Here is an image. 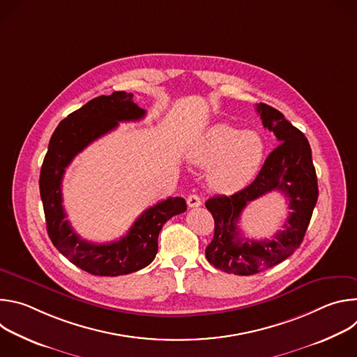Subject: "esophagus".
<instances>
[{
  "instance_id": "1",
  "label": "esophagus",
  "mask_w": 357,
  "mask_h": 357,
  "mask_svg": "<svg viewBox=\"0 0 357 357\" xmlns=\"http://www.w3.org/2000/svg\"><path fill=\"white\" fill-rule=\"evenodd\" d=\"M186 203H188L189 208H197V206L202 205V200L197 195H189L188 199H186Z\"/></svg>"
}]
</instances>
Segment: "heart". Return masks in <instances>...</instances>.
Here are the masks:
<instances>
[{
  "mask_svg": "<svg viewBox=\"0 0 357 357\" xmlns=\"http://www.w3.org/2000/svg\"><path fill=\"white\" fill-rule=\"evenodd\" d=\"M264 142L254 131H240L229 124H215L203 132L190 151V160L211 168L209 186L216 192L244 188L260 169Z\"/></svg>",
  "mask_w": 357,
  "mask_h": 357,
  "instance_id": "heart-1",
  "label": "heart"
}]
</instances>
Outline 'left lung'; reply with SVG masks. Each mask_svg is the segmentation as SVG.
Returning <instances> with one entry per match:
<instances>
[{"mask_svg":"<svg viewBox=\"0 0 357 357\" xmlns=\"http://www.w3.org/2000/svg\"><path fill=\"white\" fill-rule=\"evenodd\" d=\"M263 126L273 131L278 145L248 186L231 196L206 200L215 219V236L206 259L216 268L236 275H252L277 266L299 247L318 200V181L308 139L284 114L264 103L257 105ZM278 190L287 196L291 212L274 241L244 239L236 227L243 208L260 195Z\"/></svg>","mask_w":357,"mask_h":357,"instance_id":"left-lung-1","label":"left lung"}]
</instances>
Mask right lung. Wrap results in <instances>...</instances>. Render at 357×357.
<instances>
[{"label": "right lung", "mask_w": 357, "mask_h": 357, "mask_svg": "<svg viewBox=\"0 0 357 357\" xmlns=\"http://www.w3.org/2000/svg\"><path fill=\"white\" fill-rule=\"evenodd\" d=\"M145 110L132 101V94L114 91L100 96L59 123L50 137L39 189L49 238L63 256L83 271L117 277L135 273L155 259L158 234L171 218L186 211L183 197H168L148 208L120 240L96 244L83 240L65 219L62 179L72 160L89 144L114 130L121 121H137Z\"/></svg>", "instance_id": "1"}]
</instances>
